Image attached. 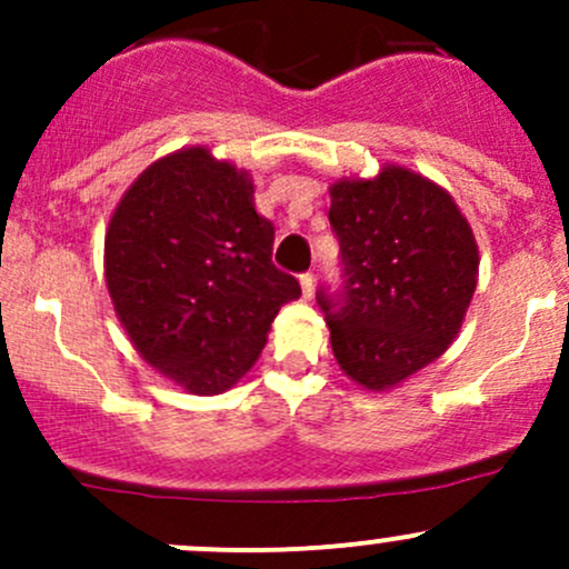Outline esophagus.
I'll return each mask as SVG.
<instances>
[{
    "label": "esophagus",
    "mask_w": 569,
    "mask_h": 569,
    "mask_svg": "<svg viewBox=\"0 0 569 569\" xmlns=\"http://www.w3.org/2000/svg\"><path fill=\"white\" fill-rule=\"evenodd\" d=\"M300 286H302V297H306V300H311L313 291H317V274L302 272L300 274Z\"/></svg>",
    "instance_id": "esophagus-1"
}]
</instances>
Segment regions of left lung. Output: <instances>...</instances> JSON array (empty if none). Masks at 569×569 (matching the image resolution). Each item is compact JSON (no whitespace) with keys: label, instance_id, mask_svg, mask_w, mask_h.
<instances>
[{"label":"left lung","instance_id":"1","mask_svg":"<svg viewBox=\"0 0 569 569\" xmlns=\"http://www.w3.org/2000/svg\"><path fill=\"white\" fill-rule=\"evenodd\" d=\"M341 244L338 291H317L332 355L349 380L388 391L449 349L479 278L473 231L451 194L388 164L330 187Z\"/></svg>","mask_w":569,"mask_h":569}]
</instances>
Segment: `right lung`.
I'll return each instance as SVG.
<instances>
[{
    "instance_id": "obj_1",
    "label": "right lung",
    "mask_w": 569,
    "mask_h": 569,
    "mask_svg": "<svg viewBox=\"0 0 569 569\" xmlns=\"http://www.w3.org/2000/svg\"><path fill=\"white\" fill-rule=\"evenodd\" d=\"M272 242L252 178L206 148L142 170L104 239L107 289L137 352L189 393L237 386L280 306L302 295L272 263Z\"/></svg>"
}]
</instances>
